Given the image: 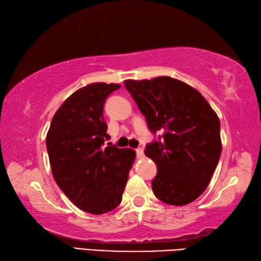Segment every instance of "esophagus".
Instances as JSON below:
<instances>
[{"label": "esophagus", "mask_w": 261, "mask_h": 261, "mask_svg": "<svg viewBox=\"0 0 261 261\" xmlns=\"http://www.w3.org/2000/svg\"><path fill=\"white\" fill-rule=\"evenodd\" d=\"M136 153H137V158L141 159V158H143V155H144V149L141 148V147L136 148Z\"/></svg>", "instance_id": "esophagus-1"}]
</instances>
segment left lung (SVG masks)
I'll return each mask as SVG.
<instances>
[{"instance_id": "1", "label": "left lung", "mask_w": 261, "mask_h": 261, "mask_svg": "<svg viewBox=\"0 0 261 261\" xmlns=\"http://www.w3.org/2000/svg\"><path fill=\"white\" fill-rule=\"evenodd\" d=\"M149 130L163 131L145 154L155 162L152 189L166 204L183 206L197 199L210 184L222 151L220 120L196 88L161 76L124 82Z\"/></svg>"}]
</instances>
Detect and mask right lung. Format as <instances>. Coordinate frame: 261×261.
Instances as JSON below:
<instances>
[{"label": "right lung", "instance_id": "add662e5", "mask_svg": "<svg viewBox=\"0 0 261 261\" xmlns=\"http://www.w3.org/2000/svg\"><path fill=\"white\" fill-rule=\"evenodd\" d=\"M118 84L93 83L62 103L46 137L55 182L78 208L105 214L121 204L136 152L115 145L103 147L107 124L103 103Z\"/></svg>", "mask_w": 261, "mask_h": 261}]
</instances>
